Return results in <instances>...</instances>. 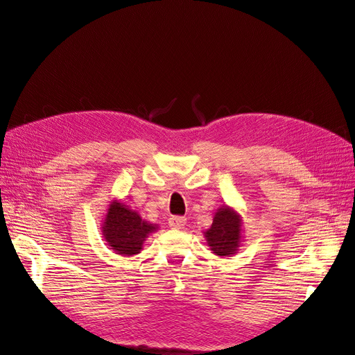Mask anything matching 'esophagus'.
<instances>
[{"label": "esophagus", "mask_w": 355, "mask_h": 355, "mask_svg": "<svg viewBox=\"0 0 355 355\" xmlns=\"http://www.w3.org/2000/svg\"><path fill=\"white\" fill-rule=\"evenodd\" d=\"M186 222H187V219H186V217H183V216H172V217H169V220H168L171 228H174V230L184 228Z\"/></svg>", "instance_id": "1"}]
</instances>
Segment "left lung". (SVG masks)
<instances>
[{"label": "left lung", "mask_w": 355, "mask_h": 355, "mask_svg": "<svg viewBox=\"0 0 355 355\" xmlns=\"http://www.w3.org/2000/svg\"><path fill=\"white\" fill-rule=\"evenodd\" d=\"M207 244L217 257L237 253L241 244V217L231 207L223 205L214 214L210 230L204 232Z\"/></svg>", "instance_id": "1"}]
</instances>
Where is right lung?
I'll list each match as a JSON object with an SVG mask.
<instances>
[{
	"mask_svg": "<svg viewBox=\"0 0 355 355\" xmlns=\"http://www.w3.org/2000/svg\"><path fill=\"white\" fill-rule=\"evenodd\" d=\"M157 228V225L144 220L121 201H112L102 226V235L107 246L118 255L133 257L142 250L145 239Z\"/></svg>",
	"mask_w": 355,
	"mask_h": 355,
	"instance_id": "right-lung-1",
	"label": "right lung"
}]
</instances>
